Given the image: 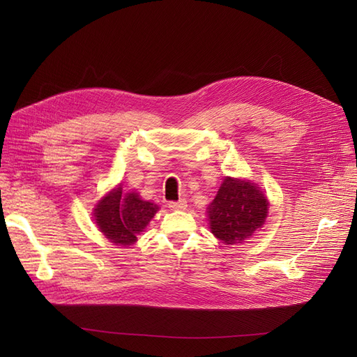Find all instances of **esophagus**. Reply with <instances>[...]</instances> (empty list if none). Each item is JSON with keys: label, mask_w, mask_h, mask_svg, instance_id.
Returning a JSON list of instances; mask_svg holds the SVG:
<instances>
[{"label": "esophagus", "mask_w": 357, "mask_h": 357, "mask_svg": "<svg viewBox=\"0 0 357 357\" xmlns=\"http://www.w3.org/2000/svg\"><path fill=\"white\" fill-rule=\"evenodd\" d=\"M168 207H169L171 210H174V211L186 210V207H188V202H186L185 199H180V201H169V202H168Z\"/></svg>", "instance_id": "esophagus-1"}]
</instances>
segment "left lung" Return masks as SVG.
Masks as SVG:
<instances>
[{
	"instance_id": "1",
	"label": "left lung",
	"mask_w": 357,
	"mask_h": 357,
	"mask_svg": "<svg viewBox=\"0 0 357 357\" xmlns=\"http://www.w3.org/2000/svg\"><path fill=\"white\" fill-rule=\"evenodd\" d=\"M268 199L253 181L225 177L218 195L208 205L211 234L225 244H241L262 228Z\"/></svg>"
}]
</instances>
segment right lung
Segmentation results:
<instances>
[{"instance_id": "1", "label": "right lung", "mask_w": 357, "mask_h": 357, "mask_svg": "<svg viewBox=\"0 0 357 357\" xmlns=\"http://www.w3.org/2000/svg\"><path fill=\"white\" fill-rule=\"evenodd\" d=\"M158 204L144 201L137 192L122 193V186L110 190L93 210L95 223L116 245H132L137 235L155 218Z\"/></svg>"}]
</instances>
